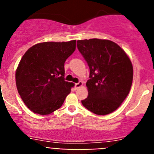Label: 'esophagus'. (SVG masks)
<instances>
[{"label": "esophagus", "mask_w": 154, "mask_h": 154, "mask_svg": "<svg viewBox=\"0 0 154 154\" xmlns=\"http://www.w3.org/2000/svg\"><path fill=\"white\" fill-rule=\"evenodd\" d=\"M82 84H83V83H82V82H81V81L79 82L78 83L75 84V88L76 89H78L79 88H80V87H81L82 85Z\"/></svg>", "instance_id": "34e87169"}]
</instances>
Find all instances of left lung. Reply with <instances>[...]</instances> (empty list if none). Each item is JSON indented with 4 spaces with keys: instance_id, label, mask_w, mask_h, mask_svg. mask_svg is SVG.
Wrapping results in <instances>:
<instances>
[{
    "instance_id": "8db88e82",
    "label": "left lung",
    "mask_w": 154,
    "mask_h": 154,
    "mask_svg": "<svg viewBox=\"0 0 154 154\" xmlns=\"http://www.w3.org/2000/svg\"><path fill=\"white\" fill-rule=\"evenodd\" d=\"M77 48L89 68L88 97L84 106L96 115H107L124 101L133 82V65L115 42L98 38L77 41Z\"/></svg>"
}]
</instances>
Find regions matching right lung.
<instances>
[{
  "label": "right lung",
  "instance_id": "right-lung-1",
  "mask_svg": "<svg viewBox=\"0 0 154 154\" xmlns=\"http://www.w3.org/2000/svg\"><path fill=\"white\" fill-rule=\"evenodd\" d=\"M76 41L35 45L20 61L15 79L24 104L32 112L48 115L60 108L70 93L65 81V62L75 50Z\"/></svg>",
  "mask_w": 154,
  "mask_h": 154
}]
</instances>
